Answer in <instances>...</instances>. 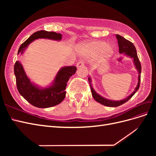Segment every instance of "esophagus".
Instances as JSON below:
<instances>
[{
    "label": "esophagus",
    "instance_id": "esophagus-1",
    "mask_svg": "<svg viewBox=\"0 0 156 156\" xmlns=\"http://www.w3.org/2000/svg\"><path fill=\"white\" fill-rule=\"evenodd\" d=\"M84 65V62H83V61L81 60V61H79V62H77V68L82 67V66H83Z\"/></svg>",
    "mask_w": 156,
    "mask_h": 156
}]
</instances>
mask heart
<instances>
[{
	"mask_svg": "<svg viewBox=\"0 0 156 156\" xmlns=\"http://www.w3.org/2000/svg\"><path fill=\"white\" fill-rule=\"evenodd\" d=\"M81 51L86 56H96L100 55L102 57L106 58L112 55V48L109 45H107L104 41H94L83 45Z\"/></svg>",
	"mask_w": 156,
	"mask_h": 156,
	"instance_id": "obj_1",
	"label": "heart"
}]
</instances>
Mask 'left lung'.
<instances>
[{"instance_id": "obj_1", "label": "left lung", "mask_w": 156, "mask_h": 156, "mask_svg": "<svg viewBox=\"0 0 156 156\" xmlns=\"http://www.w3.org/2000/svg\"><path fill=\"white\" fill-rule=\"evenodd\" d=\"M116 38L118 40V44H119V53H124L126 55L130 56V57L133 58V62L135 64V66L136 68L137 69L139 72V77H138V84L136 86V88L135 89V91L132 93L130 96H129L127 98H126L124 100H122L120 101H112L108 100L107 99L101 97V96L97 94L95 90L93 89L92 85H91V79L90 77H88V82L90 83V90L92 92V96L94 100H95L97 102L101 103V104L107 106V107H116L118 106H120L122 104H124V103L128 101L131 97L133 96L134 94L136 93V92L138 90L139 87H140V73H141V65L139 61V59L138 58L137 53H136V51L135 49V45L133 44L132 42L130 41L125 39L124 37H122L119 34H116Z\"/></svg>"}]
</instances>
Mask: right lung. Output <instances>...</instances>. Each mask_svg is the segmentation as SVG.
<instances>
[{
  "label": "right lung",
  "instance_id": "obj_1",
  "mask_svg": "<svg viewBox=\"0 0 156 156\" xmlns=\"http://www.w3.org/2000/svg\"><path fill=\"white\" fill-rule=\"evenodd\" d=\"M47 38L60 40L62 34L55 32L46 30L37 31L23 43L18 50V54H23L27 45L34 40ZM75 66H66L61 69L55 79L52 86L44 89L40 88L33 84L25 73L20 61H16L14 65V73L16 79V85L19 92L33 106L39 108H48L55 106L62 102L66 96L65 91L67 82L70 77L75 73Z\"/></svg>",
  "mask_w": 156,
  "mask_h": 156
}]
</instances>
